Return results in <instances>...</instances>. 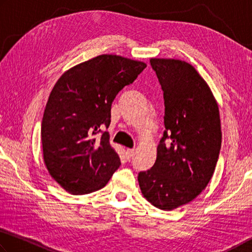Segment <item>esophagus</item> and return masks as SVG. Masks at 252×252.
<instances>
[{
	"label": "esophagus",
	"mask_w": 252,
	"mask_h": 252,
	"mask_svg": "<svg viewBox=\"0 0 252 252\" xmlns=\"http://www.w3.org/2000/svg\"><path fill=\"white\" fill-rule=\"evenodd\" d=\"M126 156H127V159H131V157L134 156V149H127Z\"/></svg>",
	"instance_id": "34e87169"
}]
</instances>
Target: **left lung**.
Segmentation results:
<instances>
[{"label":"left lung","instance_id":"8db88e82","mask_svg":"<svg viewBox=\"0 0 252 252\" xmlns=\"http://www.w3.org/2000/svg\"><path fill=\"white\" fill-rule=\"evenodd\" d=\"M151 65L164 92L165 130L155 164L138 183L149 202L171 210L195 199L213 177L221 148L219 108L190 64L152 59Z\"/></svg>","mask_w":252,"mask_h":252}]
</instances>
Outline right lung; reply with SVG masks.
Instances as JSON below:
<instances>
[{
	"label": "right lung",
	"mask_w": 252,
	"mask_h": 252,
	"mask_svg": "<svg viewBox=\"0 0 252 252\" xmlns=\"http://www.w3.org/2000/svg\"><path fill=\"white\" fill-rule=\"evenodd\" d=\"M145 67L143 62L99 55L68 69L53 87L42 119L43 156L48 173L66 191L98 190L121 166L103 129L110 124L115 97Z\"/></svg>",
	"instance_id": "right-lung-1"
}]
</instances>
